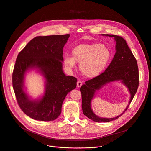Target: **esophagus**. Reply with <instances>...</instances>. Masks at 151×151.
<instances>
[{
  "instance_id": "esophagus-1",
  "label": "esophagus",
  "mask_w": 151,
  "mask_h": 151,
  "mask_svg": "<svg viewBox=\"0 0 151 151\" xmlns=\"http://www.w3.org/2000/svg\"><path fill=\"white\" fill-rule=\"evenodd\" d=\"M82 82H81V81H78V82H77V87H81V86H82Z\"/></svg>"
}]
</instances>
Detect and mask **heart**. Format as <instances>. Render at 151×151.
I'll return each mask as SVG.
<instances>
[{
	"mask_svg": "<svg viewBox=\"0 0 151 151\" xmlns=\"http://www.w3.org/2000/svg\"><path fill=\"white\" fill-rule=\"evenodd\" d=\"M72 56H64V63L69 69L79 63L81 73L87 78H94L101 74L108 64L111 57L110 48L104 44H81L71 52Z\"/></svg>",
	"mask_w": 151,
	"mask_h": 151,
	"instance_id": "obj_1",
	"label": "heart"
}]
</instances>
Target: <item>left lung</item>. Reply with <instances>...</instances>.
I'll return each instance as SVG.
<instances>
[{"label": "left lung", "mask_w": 151, "mask_h": 151, "mask_svg": "<svg viewBox=\"0 0 151 151\" xmlns=\"http://www.w3.org/2000/svg\"><path fill=\"white\" fill-rule=\"evenodd\" d=\"M102 35L114 37L116 42V50L114 58L104 73L85 82L81 87L82 94V108L85 116L96 122H108L120 117L128 109L137 91L139 85V72L137 61L128 47L124 39L112 34ZM120 81L124 84L131 94L129 104L123 113L112 118H100L93 112L91 109V101L96 93L104 86L111 82Z\"/></svg>", "instance_id": "left-lung-1"}]
</instances>
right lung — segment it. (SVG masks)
<instances>
[{
  "label": "right lung",
  "mask_w": 151,
  "mask_h": 151,
  "mask_svg": "<svg viewBox=\"0 0 151 151\" xmlns=\"http://www.w3.org/2000/svg\"><path fill=\"white\" fill-rule=\"evenodd\" d=\"M69 37L70 34L35 37L17 56L12 75L13 90L21 110L34 120L58 118L68 93L76 88L77 78L66 76L63 70V47ZM32 70L45 80L44 94L36 99L27 94L24 85L26 74Z\"/></svg>",
  "instance_id": "right-lung-1"
}]
</instances>
